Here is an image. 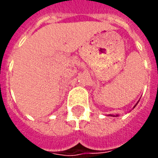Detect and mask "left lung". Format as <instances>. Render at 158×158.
<instances>
[{
    "instance_id": "8db88e82",
    "label": "left lung",
    "mask_w": 158,
    "mask_h": 158,
    "mask_svg": "<svg viewBox=\"0 0 158 158\" xmlns=\"http://www.w3.org/2000/svg\"><path fill=\"white\" fill-rule=\"evenodd\" d=\"M137 104H138V103H137ZM137 104H136L135 106H133V108H134V107H135V106H137ZM111 116H114V117H118V114H117V115H111Z\"/></svg>"
}]
</instances>
